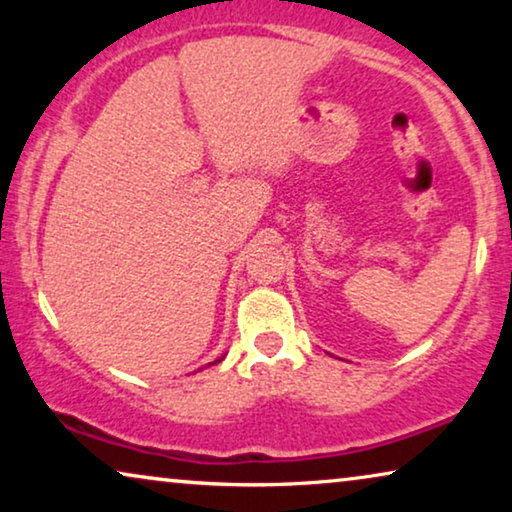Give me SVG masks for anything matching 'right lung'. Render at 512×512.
I'll return each mask as SVG.
<instances>
[{
	"instance_id": "obj_1",
	"label": "right lung",
	"mask_w": 512,
	"mask_h": 512,
	"mask_svg": "<svg viewBox=\"0 0 512 512\" xmlns=\"http://www.w3.org/2000/svg\"><path fill=\"white\" fill-rule=\"evenodd\" d=\"M216 361H221V359H216Z\"/></svg>"
}]
</instances>
